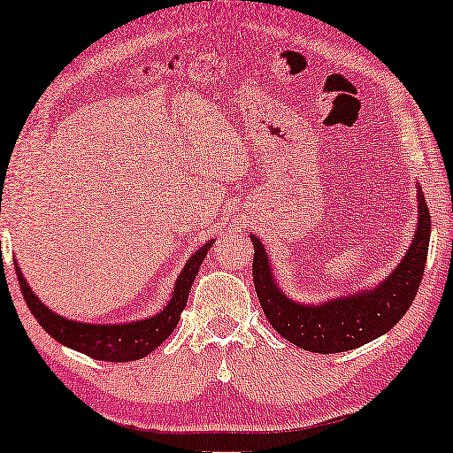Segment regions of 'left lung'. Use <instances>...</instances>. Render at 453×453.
I'll return each mask as SVG.
<instances>
[{
    "label": "left lung",
    "mask_w": 453,
    "mask_h": 453,
    "mask_svg": "<svg viewBox=\"0 0 453 453\" xmlns=\"http://www.w3.org/2000/svg\"><path fill=\"white\" fill-rule=\"evenodd\" d=\"M417 202L418 220L412 243L388 278L375 287L321 303H301L284 295L274 278L268 251L251 234L256 247L253 284L272 327L299 349L319 355L358 349L392 330L412 305L429 251L431 216L420 185H417Z\"/></svg>",
    "instance_id": "8db88e82"
}]
</instances>
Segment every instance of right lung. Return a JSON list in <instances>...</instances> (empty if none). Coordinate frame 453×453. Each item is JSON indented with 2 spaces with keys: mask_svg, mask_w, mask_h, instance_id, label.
<instances>
[{
  "mask_svg": "<svg viewBox=\"0 0 453 453\" xmlns=\"http://www.w3.org/2000/svg\"><path fill=\"white\" fill-rule=\"evenodd\" d=\"M212 243L214 239H210L196 253H191L183 270L179 272L169 303L157 315H148L144 319L123 321V324H88V321L67 319L64 315L51 311L47 305H42V301L24 280L20 265H16V274L24 301H27L28 309L49 336L67 346V349L84 352V355L98 358V361H138V358L150 355L154 349H158L177 327L181 311L188 305L191 284H194L203 257H206Z\"/></svg>",
  "mask_w": 453,
  "mask_h": 453,
  "instance_id": "add662e5",
  "label": "right lung"
}]
</instances>
